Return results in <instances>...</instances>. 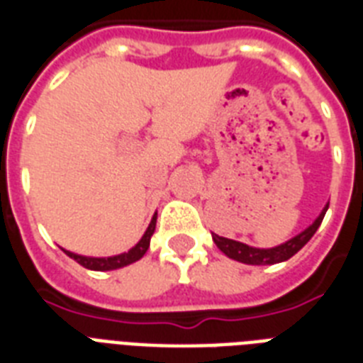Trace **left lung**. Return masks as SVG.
Returning <instances> with one entry per match:
<instances>
[{
	"mask_svg": "<svg viewBox=\"0 0 363 363\" xmlns=\"http://www.w3.org/2000/svg\"><path fill=\"white\" fill-rule=\"evenodd\" d=\"M328 205L322 209V213L318 215L313 224H311L307 230L292 238L290 241L282 242L279 247L273 248H256V247H248L245 242L233 241V239L228 238H220V235H216L213 233V241L216 242V247L220 248L222 252L226 254L228 258L238 259L241 264H248V265H271V264H279V262H286L290 259L296 252H299L301 248L309 242V239L313 238L318 230V226L324 220V215H326Z\"/></svg>",
	"mask_w": 363,
	"mask_h": 363,
	"instance_id": "left-lung-1",
	"label": "left lung"
}]
</instances>
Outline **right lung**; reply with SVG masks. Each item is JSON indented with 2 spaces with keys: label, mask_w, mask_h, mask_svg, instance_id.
<instances>
[{
  "label": "right lung",
  "mask_w": 363,
  "mask_h": 363,
  "mask_svg": "<svg viewBox=\"0 0 363 363\" xmlns=\"http://www.w3.org/2000/svg\"><path fill=\"white\" fill-rule=\"evenodd\" d=\"M154 230H156V215L152 216V220L148 224L147 232L141 238V241L137 242L135 247L130 248L128 252L118 254V256H109V258H90V256H81V254L69 252V250H64L69 258H73L77 264H81L82 267L92 271H111L118 269V267H124V265H130L137 259H141L145 256V252L148 250V245H150V238H152Z\"/></svg>",
  "instance_id": "obj_1"
}]
</instances>
